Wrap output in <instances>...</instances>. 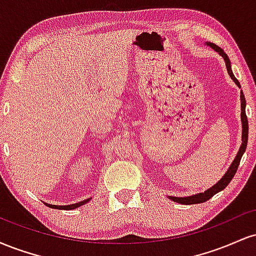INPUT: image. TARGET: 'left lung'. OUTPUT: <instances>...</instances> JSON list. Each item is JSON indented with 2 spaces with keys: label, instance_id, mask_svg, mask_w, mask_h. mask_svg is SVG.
<instances>
[{
  "label": "left lung",
  "instance_id": "obj_1",
  "mask_svg": "<svg viewBox=\"0 0 256 256\" xmlns=\"http://www.w3.org/2000/svg\"><path fill=\"white\" fill-rule=\"evenodd\" d=\"M207 44H208V46H212L214 50L218 52L219 54L222 55V58H224L225 64H226V68H228V74H230V77L232 78V80H234V83H236L240 88V82L237 80V78L234 77V73H232V71H231L230 58H228V55H226L225 52H224V50H222V49L220 48V46H216V44H214V43H207ZM240 101H242V104H240V107H242V113H240V118H242V126H243L242 146H240L238 154H237V156L234 160V162L231 164V166H230V168H228V171L225 173L224 177L220 179L218 183L214 185V186L210 188V189H208L207 192L198 194V195L189 196V198H172V196H171V198H170L173 200V201H174V202H178V204H202V202L208 201V200H210V198H213V196L216 195V192H222V190H224L225 188L228 185V183H230V182L232 180V178L234 177V174H236V172H237V168H238V166H240V158H242V155L244 154V152H246V143H248V119H246V98H244V95H243V92H240Z\"/></svg>",
  "mask_w": 256,
  "mask_h": 256
}]
</instances>
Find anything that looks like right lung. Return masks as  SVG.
<instances>
[{"label": "right lung", "instance_id": "1", "mask_svg": "<svg viewBox=\"0 0 256 256\" xmlns=\"http://www.w3.org/2000/svg\"><path fill=\"white\" fill-rule=\"evenodd\" d=\"M89 201V200H85V201H82V202H78V204H70V206H55V204H46L48 207H52V208H56V210H74V208L79 207V206H83L84 204H86V202Z\"/></svg>", "mask_w": 256, "mask_h": 256}]
</instances>
